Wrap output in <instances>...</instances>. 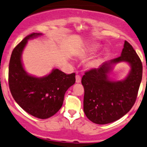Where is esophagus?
<instances>
[{"label": "esophagus", "mask_w": 147, "mask_h": 147, "mask_svg": "<svg viewBox=\"0 0 147 147\" xmlns=\"http://www.w3.org/2000/svg\"><path fill=\"white\" fill-rule=\"evenodd\" d=\"M81 77L79 75H76V82L77 83H80L81 82Z\"/></svg>", "instance_id": "1"}]
</instances>
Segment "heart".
Segmentation results:
<instances>
[{"mask_svg": "<svg viewBox=\"0 0 147 147\" xmlns=\"http://www.w3.org/2000/svg\"><path fill=\"white\" fill-rule=\"evenodd\" d=\"M97 48H98V47H94L93 49V51H95V50H96V49H97Z\"/></svg>", "mask_w": 147, "mask_h": 147, "instance_id": "b5f03b06", "label": "heart"}]
</instances>
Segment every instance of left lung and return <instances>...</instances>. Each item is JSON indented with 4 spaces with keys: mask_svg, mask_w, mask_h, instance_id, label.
<instances>
[{
    "mask_svg": "<svg viewBox=\"0 0 147 147\" xmlns=\"http://www.w3.org/2000/svg\"><path fill=\"white\" fill-rule=\"evenodd\" d=\"M120 62L130 64V73L123 81H110L108 73L114 64ZM142 77V61L132 45L125 41L119 57L86 71L82 77L84 112L87 118L96 124H107L123 117L135 104Z\"/></svg>",
    "mask_w": 147,
    "mask_h": 147,
    "instance_id": "1",
    "label": "left lung"
}]
</instances>
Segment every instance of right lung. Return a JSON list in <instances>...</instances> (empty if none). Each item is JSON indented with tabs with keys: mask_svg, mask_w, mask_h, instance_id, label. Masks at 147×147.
I'll use <instances>...</instances> for the list:
<instances>
[{
	"mask_svg": "<svg viewBox=\"0 0 147 147\" xmlns=\"http://www.w3.org/2000/svg\"><path fill=\"white\" fill-rule=\"evenodd\" d=\"M41 33L27 35L14 47L9 63L8 82L14 100L33 117L45 119L56 114L63 102L66 91L75 82V73L66 75L54 69L47 76L33 77L26 73L22 65V54L28 40Z\"/></svg>",
	"mask_w": 147,
	"mask_h": 147,
	"instance_id": "1",
	"label": "right lung"
}]
</instances>
